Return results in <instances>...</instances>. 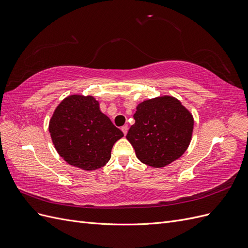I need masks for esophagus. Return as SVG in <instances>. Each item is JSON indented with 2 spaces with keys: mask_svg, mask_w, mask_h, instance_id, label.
Masks as SVG:
<instances>
[{
  "mask_svg": "<svg viewBox=\"0 0 248 248\" xmlns=\"http://www.w3.org/2000/svg\"><path fill=\"white\" fill-rule=\"evenodd\" d=\"M121 130L123 131V133H124V136H126V134H127V132H128V126H127V125H124V126L122 127V128H121Z\"/></svg>",
  "mask_w": 248,
  "mask_h": 248,
  "instance_id": "esophagus-1",
  "label": "esophagus"
}]
</instances>
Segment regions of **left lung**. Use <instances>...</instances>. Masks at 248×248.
<instances>
[{"mask_svg":"<svg viewBox=\"0 0 248 248\" xmlns=\"http://www.w3.org/2000/svg\"><path fill=\"white\" fill-rule=\"evenodd\" d=\"M133 118L136 123L126 139L147 166L166 167L181 157L189 146L193 118L174 97H157L140 103Z\"/></svg>","mask_w":248,"mask_h":248,"instance_id":"1","label":"left lung"}]
</instances>
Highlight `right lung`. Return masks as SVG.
Segmentation results:
<instances>
[{"instance_id":"add662e5","label":"right lung","mask_w":248,"mask_h":248,"mask_svg":"<svg viewBox=\"0 0 248 248\" xmlns=\"http://www.w3.org/2000/svg\"><path fill=\"white\" fill-rule=\"evenodd\" d=\"M48 128L59 155L85 170L106 166L112 146L124 136L92 96L66 97L55 109Z\"/></svg>"}]
</instances>
